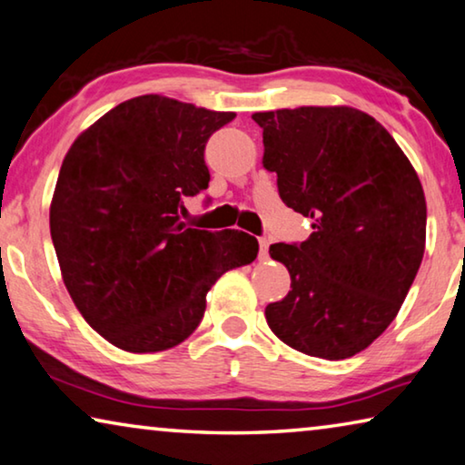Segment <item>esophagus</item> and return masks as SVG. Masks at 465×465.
Instances as JSON below:
<instances>
[{"instance_id": "1", "label": "esophagus", "mask_w": 465, "mask_h": 465, "mask_svg": "<svg viewBox=\"0 0 465 465\" xmlns=\"http://www.w3.org/2000/svg\"><path fill=\"white\" fill-rule=\"evenodd\" d=\"M269 244H271V242H269L267 238H261V240H259V246H261L259 259H261V261H267V256H269Z\"/></svg>"}]
</instances>
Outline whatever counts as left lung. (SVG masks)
<instances>
[{
	"label": "left lung",
	"mask_w": 465,
	"mask_h": 465,
	"mask_svg": "<svg viewBox=\"0 0 465 465\" xmlns=\"http://www.w3.org/2000/svg\"><path fill=\"white\" fill-rule=\"evenodd\" d=\"M262 167L282 201L312 219L302 244H272L292 290L264 308L306 356L351 358L400 312L426 246V198L393 136L348 105L259 112Z\"/></svg>",
	"instance_id": "8db88e82"
}]
</instances>
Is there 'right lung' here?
I'll return each instance as SVG.
<instances>
[{
  "instance_id": "obj_1",
  "label": "right lung",
  "mask_w": 465,
  "mask_h": 465,
  "mask_svg": "<svg viewBox=\"0 0 465 465\" xmlns=\"http://www.w3.org/2000/svg\"><path fill=\"white\" fill-rule=\"evenodd\" d=\"M235 117L163 94L124 101L65 153L49 206L62 279L101 337L132 353L165 351L201 325L206 292L250 264L259 242L180 221L209 188L204 144Z\"/></svg>"
}]
</instances>
